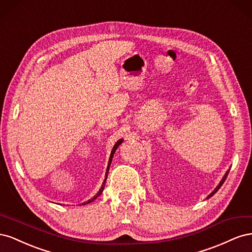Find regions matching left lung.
Returning <instances> with one entry per match:
<instances>
[{
	"label": "left lung",
	"mask_w": 252,
	"mask_h": 252,
	"mask_svg": "<svg viewBox=\"0 0 252 252\" xmlns=\"http://www.w3.org/2000/svg\"><path fill=\"white\" fill-rule=\"evenodd\" d=\"M229 170H230V169H228V170L226 171V173L224 174V177H223V179H222V180H220V182L219 183V185H218V186H217V187L215 188V190H213V191H212V192H211V193H210V194H209V195L207 196V199H210V197H211V196H212L213 194H215V193H216V192L218 191V190H219V189L220 188V186H222V185L224 184V182H225V180H226V178H227V175H228V173H229Z\"/></svg>",
	"instance_id": "1"
}]
</instances>
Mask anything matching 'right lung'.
<instances>
[{
  "label": "right lung",
  "instance_id": "1",
  "mask_svg": "<svg viewBox=\"0 0 252 252\" xmlns=\"http://www.w3.org/2000/svg\"><path fill=\"white\" fill-rule=\"evenodd\" d=\"M123 139H120L116 144H114V146H113V148H112V150H111V154H110V157H109V161H108V166H107V169H106V173H105V179H104V182H103V184H102V186H101V188H100V190H98V191L95 193V195H94V197H91L90 200H88V201H86V202H84V203H82L81 205H86V204H89V203H91V202H94L97 196H100L101 194H102V192H103V190H104V187H105V183H106V180H107V174H108V171H109V168H110V164H111V161H112V158H113V155H114V152L117 151V149H118V147L120 146V145L123 143Z\"/></svg>",
  "mask_w": 252,
  "mask_h": 252
}]
</instances>
